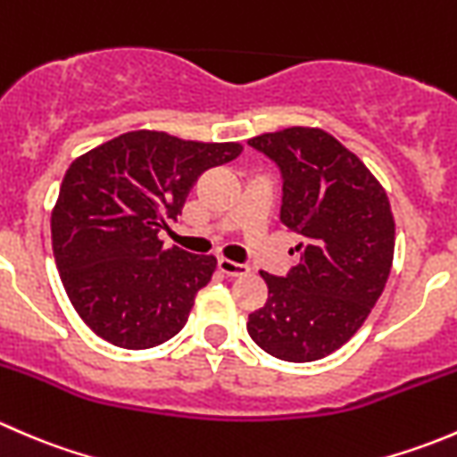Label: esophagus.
<instances>
[{"label": "esophagus", "mask_w": 457, "mask_h": 457, "mask_svg": "<svg viewBox=\"0 0 457 457\" xmlns=\"http://www.w3.org/2000/svg\"><path fill=\"white\" fill-rule=\"evenodd\" d=\"M216 267H219L225 276H245L247 271H250V267L247 265H243V262L228 261V258H219V261H216Z\"/></svg>", "instance_id": "34e87169"}]
</instances>
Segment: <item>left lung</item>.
Here are the masks:
<instances>
[{
    "mask_svg": "<svg viewBox=\"0 0 457 457\" xmlns=\"http://www.w3.org/2000/svg\"><path fill=\"white\" fill-rule=\"evenodd\" d=\"M247 143L280 168V220L301 234V262L287 276L261 271L267 303L252 312L247 331L280 361H318L361 329L385 289L395 243L389 199L325 130L285 128Z\"/></svg>",
    "mask_w": 457,
    "mask_h": 457,
    "instance_id": "left-lung-1",
    "label": "left lung"
}]
</instances>
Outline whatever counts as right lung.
Masks as SVG:
<instances>
[{
	"mask_svg": "<svg viewBox=\"0 0 457 457\" xmlns=\"http://www.w3.org/2000/svg\"><path fill=\"white\" fill-rule=\"evenodd\" d=\"M241 152V143L137 130L72 161L50 219L53 252L72 307L96 336L150 349L183 329L216 258L165 250L159 232L205 170Z\"/></svg>",
	"mask_w": 457,
	"mask_h": 457,
	"instance_id": "1",
	"label": "right lung"
}]
</instances>
